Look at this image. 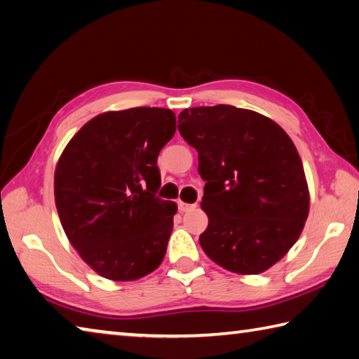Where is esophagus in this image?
<instances>
[{
    "label": "esophagus",
    "instance_id": "obj_1",
    "mask_svg": "<svg viewBox=\"0 0 359 359\" xmlns=\"http://www.w3.org/2000/svg\"><path fill=\"white\" fill-rule=\"evenodd\" d=\"M177 205H179V212H180V213H184V212H188V210H193V208H196V204H187V202H184V201H179Z\"/></svg>",
    "mask_w": 359,
    "mask_h": 359
}]
</instances>
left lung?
Returning <instances> with one entry per match:
<instances>
[{
    "label": "left lung",
    "mask_w": 359,
    "mask_h": 359,
    "mask_svg": "<svg viewBox=\"0 0 359 359\" xmlns=\"http://www.w3.org/2000/svg\"><path fill=\"white\" fill-rule=\"evenodd\" d=\"M179 122L205 180L202 250L232 273L266 271L295 245L309 215L308 182L290 136L270 117L231 105L184 109Z\"/></svg>",
    "instance_id": "left-lung-1"
}]
</instances>
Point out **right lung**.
<instances>
[{
  "mask_svg": "<svg viewBox=\"0 0 359 359\" xmlns=\"http://www.w3.org/2000/svg\"><path fill=\"white\" fill-rule=\"evenodd\" d=\"M175 114L138 107L95 116L64 147L55 169L62 229L80 257L111 281H136L166 254L177 204L155 196L158 154Z\"/></svg>",
  "mask_w": 359,
  "mask_h": 359,
  "instance_id": "obj_1",
  "label": "right lung"
}]
</instances>
